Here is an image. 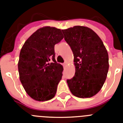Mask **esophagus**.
I'll list each match as a JSON object with an SVG mask.
<instances>
[{
  "instance_id": "34e87169",
  "label": "esophagus",
  "mask_w": 123,
  "mask_h": 123,
  "mask_svg": "<svg viewBox=\"0 0 123 123\" xmlns=\"http://www.w3.org/2000/svg\"><path fill=\"white\" fill-rule=\"evenodd\" d=\"M66 65H67L66 62H64V64H63V66H64V67H65V66H66Z\"/></svg>"
}]
</instances>
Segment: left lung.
<instances>
[{
	"label": "left lung",
	"mask_w": 123,
	"mask_h": 123,
	"mask_svg": "<svg viewBox=\"0 0 123 123\" xmlns=\"http://www.w3.org/2000/svg\"><path fill=\"white\" fill-rule=\"evenodd\" d=\"M71 48L75 66V75L67 83L70 92L79 98H90L103 87L109 69L108 54L95 32L86 26L62 30Z\"/></svg>",
	"instance_id": "obj_1"
}]
</instances>
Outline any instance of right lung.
I'll return each mask as SVG.
<instances>
[{
  "label": "right lung",
  "mask_w": 123,
  "mask_h": 123,
  "mask_svg": "<svg viewBox=\"0 0 123 123\" xmlns=\"http://www.w3.org/2000/svg\"><path fill=\"white\" fill-rule=\"evenodd\" d=\"M60 29L44 26L26 39L18 63L20 82L33 100L48 101L55 96L63 67L55 59L54 45L63 39ZM51 60L53 63H49Z\"/></svg>",
  "instance_id": "add662e5"
}]
</instances>
